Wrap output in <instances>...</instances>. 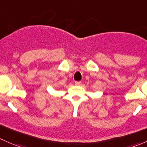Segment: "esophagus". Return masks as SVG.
Returning <instances> with one entry per match:
<instances>
[{
	"mask_svg": "<svg viewBox=\"0 0 147 147\" xmlns=\"http://www.w3.org/2000/svg\"><path fill=\"white\" fill-rule=\"evenodd\" d=\"M75 85L80 86V85H81V82H75Z\"/></svg>",
	"mask_w": 147,
	"mask_h": 147,
	"instance_id": "34e87169",
	"label": "esophagus"
}]
</instances>
